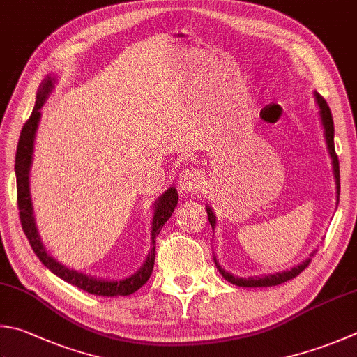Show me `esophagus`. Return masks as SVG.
I'll list each match as a JSON object with an SVG mask.
<instances>
[{"mask_svg":"<svg viewBox=\"0 0 357 357\" xmlns=\"http://www.w3.org/2000/svg\"><path fill=\"white\" fill-rule=\"evenodd\" d=\"M205 177L199 169H185L180 172L178 176V188L186 194H194L197 190H200L202 185H204Z\"/></svg>","mask_w":357,"mask_h":357,"instance_id":"obj_1","label":"esophagus"}]
</instances>
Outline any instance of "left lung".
I'll return each mask as SVG.
<instances>
[{"instance_id": "obj_1", "label": "left lung", "mask_w": 357, "mask_h": 357, "mask_svg": "<svg viewBox=\"0 0 357 357\" xmlns=\"http://www.w3.org/2000/svg\"><path fill=\"white\" fill-rule=\"evenodd\" d=\"M314 99H315V104L319 107V115H320V123L321 127H324V135H325V143H326V149L329 157H331V163H333V174H334V181H335V194H337V202L335 204L339 205V197H340V171H339V160L337 155H335V149H334V123H333V115H331V110H329V107L326 104V100L321 98L317 91H314ZM206 213H208V220H210L211 228L214 231V228H216L218 224V219H216V214H214L213 208L206 204ZM312 252L309 255V258H306L303 262H300V264L294 266L292 268H289V271H283V272H275V273H267V275H261V277H234L233 273L227 272L225 268H222V266L219 264V261L216 258V255H213L214 258V264H216L219 273L224 277L227 281H230L231 284H236L239 287H271V286H278V284H283L286 281L292 280L300 275L301 272L305 271V268L309 266V262H311L312 257H314Z\"/></svg>"}]
</instances>
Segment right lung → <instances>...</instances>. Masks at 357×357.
<instances>
[{
  "label": "right lung",
  "instance_id": "right-lung-1",
  "mask_svg": "<svg viewBox=\"0 0 357 357\" xmlns=\"http://www.w3.org/2000/svg\"><path fill=\"white\" fill-rule=\"evenodd\" d=\"M57 80L54 76H46L42 84L38 86L36 105H33L31 118L26 121L23 126V130L20 133L18 146H17V155H15V176H17V200H18V210H20V220H22L23 231L28 238L29 244L32 247L33 253L37 258L43 262V264L50 268V271L62 278L66 283L76 286L82 291L100 295V297H119V295H130L137 292L138 289L146 284L152 275L153 262H155V239L161 231V228L166 224V220L172 216L174 210H176L178 194L177 188L171 186L161 194V196L153 202L152 205V224H151V250L147 253L143 264L138 271L126 278L118 280H107V278H98L86 275L80 271H74L68 266L62 264L56 258L50 255L43 245V241L40 238L36 216H33V206H32V197H31V181L29 174L32 167V155H33V141H36V133L38 129L40 118H42V107L45 105L46 99L50 98L51 93L56 89Z\"/></svg>",
  "mask_w": 357,
  "mask_h": 357
}]
</instances>
